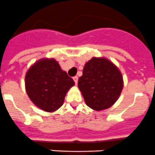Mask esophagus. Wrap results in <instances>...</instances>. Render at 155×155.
Here are the masks:
<instances>
[{
  "mask_svg": "<svg viewBox=\"0 0 155 155\" xmlns=\"http://www.w3.org/2000/svg\"><path fill=\"white\" fill-rule=\"evenodd\" d=\"M73 79H74V81L75 84H78V77H77V76H75V77H74Z\"/></svg>",
  "mask_w": 155,
  "mask_h": 155,
  "instance_id": "esophagus-1",
  "label": "esophagus"
}]
</instances>
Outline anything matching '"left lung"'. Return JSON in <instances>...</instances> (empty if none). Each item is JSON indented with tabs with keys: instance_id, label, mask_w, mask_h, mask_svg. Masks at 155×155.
Instances as JSON below:
<instances>
[{
	"instance_id": "1",
	"label": "left lung",
	"mask_w": 155,
	"mask_h": 155,
	"mask_svg": "<svg viewBox=\"0 0 155 155\" xmlns=\"http://www.w3.org/2000/svg\"><path fill=\"white\" fill-rule=\"evenodd\" d=\"M78 87L87 106L101 111L116 102L124 87V81L120 70L109 60L93 57L84 65Z\"/></svg>"
}]
</instances>
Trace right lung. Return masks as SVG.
Returning <instances> with one entry per match:
<instances>
[{"label":"right lung","mask_w":155,"mask_h":155,"mask_svg":"<svg viewBox=\"0 0 155 155\" xmlns=\"http://www.w3.org/2000/svg\"><path fill=\"white\" fill-rule=\"evenodd\" d=\"M74 81L54 59H42L25 75V89L31 101L46 112H54L63 105Z\"/></svg>","instance_id":"add662e5"}]
</instances>
